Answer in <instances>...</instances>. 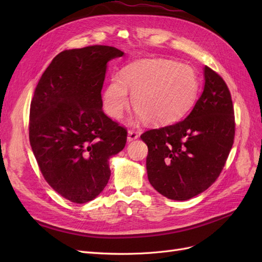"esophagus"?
<instances>
[{
    "mask_svg": "<svg viewBox=\"0 0 262 262\" xmlns=\"http://www.w3.org/2000/svg\"><path fill=\"white\" fill-rule=\"evenodd\" d=\"M139 138V134L136 131H129L128 132V142H132Z\"/></svg>",
    "mask_w": 262,
    "mask_h": 262,
    "instance_id": "esophagus-1",
    "label": "esophagus"
}]
</instances>
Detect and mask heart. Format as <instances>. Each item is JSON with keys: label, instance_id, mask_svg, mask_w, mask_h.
<instances>
[{"label": "heart", "instance_id": "obj_1", "mask_svg": "<svg viewBox=\"0 0 262 262\" xmlns=\"http://www.w3.org/2000/svg\"><path fill=\"white\" fill-rule=\"evenodd\" d=\"M199 90L192 68L170 60H144L125 67L102 92V107L113 119L122 118L132 105L140 117L153 124L178 120L191 108Z\"/></svg>", "mask_w": 262, "mask_h": 262}]
</instances>
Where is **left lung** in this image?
I'll use <instances>...</instances> for the list:
<instances>
[{"label": "left lung", "instance_id": "8db88e82", "mask_svg": "<svg viewBox=\"0 0 262 262\" xmlns=\"http://www.w3.org/2000/svg\"><path fill=\"white\" fill-rule=\"evenodd\" d=\"M203 75V92L186 119L141 136L148 147L149 184L171 200L185 201L207 190L220 176L234 143L231 93L209 67Z\"/></svg>", "mask_w": 262, "mask_h": 262}]
</instances>
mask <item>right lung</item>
<instances>
[{"mask_svg": "<svg viewBox=\"0 0 262 262\" xmlns=\"http://www.w3.org/2000/svg\"><path fill=\"white\" fill-rule=\"evenodd\" d=\"M124 54L109 46L64 50L46 69L34 93L29 142L46 181L74 203L95 199L110 178V157L126 130L102 112L107 63Z\"/></svg>", "mask_w": 262, "mask_h": 262, "instance_id": "obj_1", "label": "right lung"}]
</instances>
